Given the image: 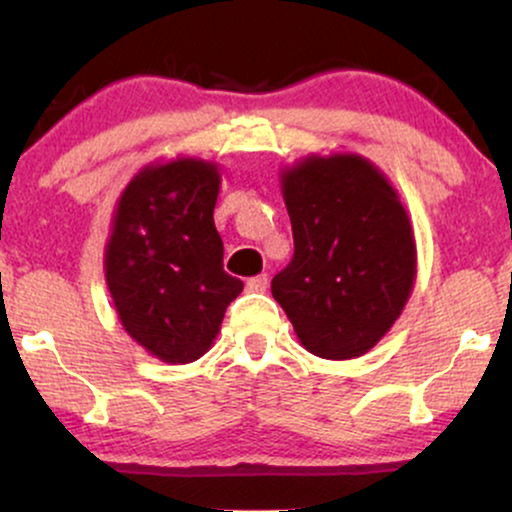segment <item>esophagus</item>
I'll use <instances>...</instances> for the list:
<instances>
[{"label":"esophagus","mask_w":512,"mask_h":512,"mask_svg":"<svg viewBox=\"0 0 512 512\" xmlns=\"http://www.w3.org/2000/svg\"><path fill=\"white\" fill-rule=\"evenodd\" d=\"M267 274H257V276H252V279H248V291H264L267 289Z\"/></svg>","instance_id":"1"}]
</instances>
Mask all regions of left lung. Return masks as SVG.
<instances>
[{
	"label": "left lung",
	"mask_w": 512,
	"mask_h": 512,
	"mask_svg": "<svg viewBox=\"0 0 512 512\" xmlns=\"http://www.w3.org/2000/svg\"><path fill=\"white\" fill-rule=\"evenodd\" d=\"M293 260L272 279L310 354L363 356L390 332L416 281V240L385 173L358 154H310L281 170Z\"/></svg>",
	"instance_id": "left-lung-1"
}]
</instances>
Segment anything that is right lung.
Listing matches in <instances>:
<instances>
[{
  "mask_svg": "<svg viewBox=\"0 0 512 512\" xmlns=\"http://www.w3.org/2000/svg\"><path fill=\"white\" fill-rule=\"evenodd\" d=\"M221 173L178 156L149 163L122 190L105 245V281L129 337L166 363L204 356L243 281L223 272L214 226Z\"/></svg>",
  "mask_w": 512,
  "mask_h": 512,
  "instance_id": "right-lung-1",
  "label": "right lung"
}]
</instances>
